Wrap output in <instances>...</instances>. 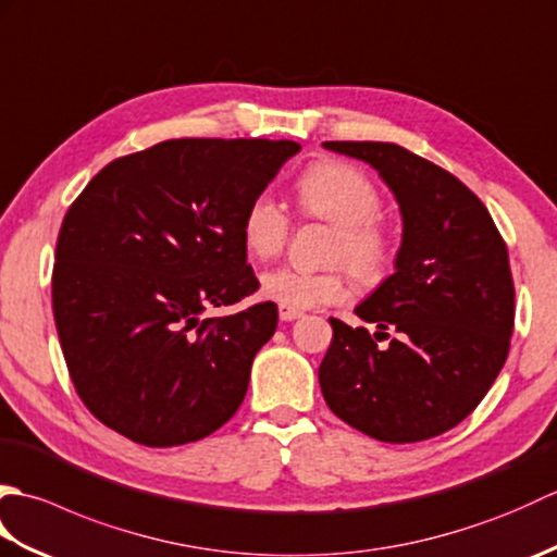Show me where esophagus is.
Masks as SVG:
<instances>
[{
  "instance_id": "34e87169",
  "label": "esophagus",
  "mask_w": 557,
  "mask_h": 557,
  "mask_svg": "<svg viewBox=\"0 0 557 557\" xmlns=\"http://www.w3.org/2000/svg\"><path fill=\"white\" fill-rule=\"evenodd\" d=\"M301 315H304V311H299V309H289V306H280V321L289 323V321H297V318H301Z\"/></svg>"
}]
</instances>
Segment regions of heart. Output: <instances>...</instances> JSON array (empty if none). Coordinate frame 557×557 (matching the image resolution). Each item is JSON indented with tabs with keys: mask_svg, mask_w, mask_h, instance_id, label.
<instances>
[{
	"mask_svg": "<svg viewBox=\"0 0 557 557\" xmlns=\"http://www.w3.org/2000/svg\"><path fill=\"white\" fill-rule=\"evenodd\" d=\"M297 203L306 215L335 227L330 258L345 260L357 277L373 282L383 277L393 258V236L381 212V191L359 168L339 160L311 164L297 180ZM289 215L270 194H256L242 215V242L258 260L277 256L287 244ZM349 294V280L342 268L301 270L292 265L272 268L260 275V297L289 309L342 301Z\"/></svg>",
	"mask_w": 557,
	"mask_h": 557,
	"instance_id": "heart-1",
	"label": "heart"
}]
</instances>
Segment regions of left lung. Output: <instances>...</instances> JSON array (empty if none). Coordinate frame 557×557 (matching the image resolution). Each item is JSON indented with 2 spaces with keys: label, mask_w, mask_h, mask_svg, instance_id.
Returning <instances> with one entry per match:
<instances>
[{
  "label": "left lung",
  "mask_w": 557,
  "mask_h": 557,
  "mask_svg": "<svg viewBox=\"0 0 557 557\" xmlns=\"http://www.w3.org/2000/svg\"><path fill=\"white\" fill-rule=\"evenodd\" d=\"M323 146L369 162L401 212L395 272L354 309L375 333L330 318L333 342L318 369L323 397L375 441H429L479 407L510 351L507 246L486 206L437 164L395 144ZM383 338L391 342L377 346Z\"/></svg>",
  "instance_id": "1"
}]
</instances>
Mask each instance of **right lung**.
I'll return each instance as SVG.
<instances>
[{"label": "right lung", "instance_id": "right-lung-1", "mask_svg": "<svg viewBox=\"0 0 557 557\" xmlns=\"http://www.w3.org/2000/svg\"><path fill=\"white\" fill-rule=\"evenodd\" d=\"M299 150L268 138L162 140L110 162L71 203L52 311L76 393L112 431L174 447L239 409L277 306L203 313L258 289L242 215Z\"/></svg>", "mask_w": 557, "mask_h": 557}]
</instances>
